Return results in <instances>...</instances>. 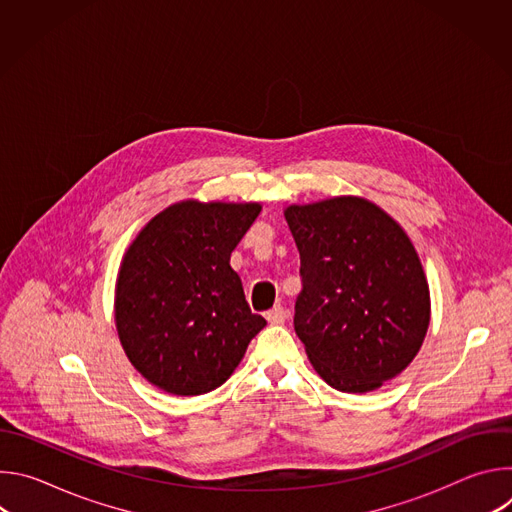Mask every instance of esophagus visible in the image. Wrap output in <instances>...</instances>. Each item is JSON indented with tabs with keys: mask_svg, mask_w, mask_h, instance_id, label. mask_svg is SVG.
Here are the masks:
<instances>
[{
	"mask_svg": "<svg viewBox=\"0 0 512 512\" xmlns=\"http://www.w3.org/2000/svg\"><path fill=\"white\" fill-rule=\"evenodd\" d=\"M265 318H267L269 324H283L285 318H287V312H285L283 306H275V308H271V310L265 314Z\"/></svg>",
	"mask_w": 512,
	"mask_h": 512,
	"instance_id": "1",
	"label": "esophagus"
}]
</instances>
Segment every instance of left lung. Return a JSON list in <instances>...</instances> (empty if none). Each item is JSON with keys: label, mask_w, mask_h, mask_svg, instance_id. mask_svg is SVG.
<instances>
[{"label": "left lung", "mask_w": 512, "mask_h": 512, "mask_svg": "<svg viewBox=\"0 0 512 512\" xmlns=\"http://www.w3.org/2000/svg\"><path fill=\"white\" fill-rule=\"evenodd\" d=\"M302 291L294 328L318 375L369 393L405 371L429 326V287L403 229L364 198L289 206Z\"/></svg>", "instance_id": "1"}]
</instances>
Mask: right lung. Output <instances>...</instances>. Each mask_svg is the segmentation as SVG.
Segmentation results:
<instances>
[{"instance_id":"1","label":"right lung","mask_w":512,"mask_h":512,"mask_svg":"<svg viewBox=\"0 0 512 512\" xmlns=\"http://www.w3.org/2000/svg\"><path fill=\"white\" fill-rule=\"evenodd\" d=\"M261 206L194 202L154 216L127 249L115 294L119 340L133 367L172 395L221 387L251 338L253 314L231 253Z\"/></svg>"}]
</instances>
